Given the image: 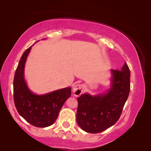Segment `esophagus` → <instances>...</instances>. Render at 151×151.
<instances>
[{
  "label": "esophagus",
  "mask_w": 151,
  "mask_h": 151,
  "mask_svg": "<svg viewBox=\"0 0 151 151\" xmlns=\"http://www.w3.org/2000/svg\"><path fill=\"white\" fill-rule=\"evenodd\" d=\"M84 89V86L83 84H77L76 85L74 86L73 87V93L74 95L75 96H79L82 93Z\"/></svg>",
  "instance_id": "esophagus-1"
}]
</instances>
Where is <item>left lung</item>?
<instances>
[{"label": "left lung", "instance_id": "left-lung-1", "mask_svg": "<svg viewBox=\"0 0 151 151\" xmlns=\"http://www.w3.org/2000/svg\"><path fill=\"white\" fill-rule=\"evenodd\" d=\"M111 86L105 94H81L77 98V122L84 131L97 133L116 123L130 92L131 72L124 64L121 70H111Z\"/></svg>", "mask_w": 151, "mask_h": 151}]
</instances>
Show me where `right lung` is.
Listing matches in <instances>:
<instances>
[{"label": "right lung", "mask_w": 151, "mask_h": 151, "mask_svg": "<svg viewBox=\"0 0 151 151\" xmlns=\"http://www.w3.org/2000/svg\"><path fill=\"white\" fill-rule=\"evenodd\" d=\"M31 47L22 54L13 80L15 108L21 116L32 126L45 128L51 126L66 100L71 96V88L59 89L44 95H36L28 89L24 79V68Z\"/></svg>", "instance_id": "obj_1"}]
</instances>
